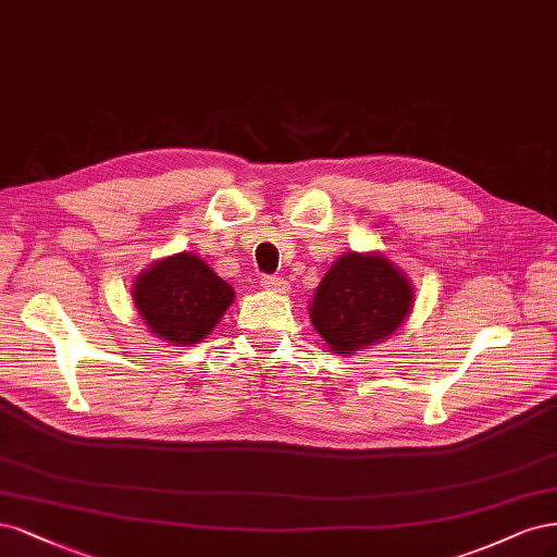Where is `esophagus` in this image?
<instances>
[{
	"label": "esophagus",
	"instance_id": "1",
	"mask_svg": "<svg viewBox=\"0 0 557 557\" xmlns=\"http://www.w3.org/2000/svg\"><path fill=\"white\" fill-rule=\"evenodd\" d=\"M261 286H263V289H271V292H277V294L289 292V282L282 280V277H275V275H263Z\"/></svg>",
	"mask_w": 557,
	"mask_h": 557
}]
</instances>
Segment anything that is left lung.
I'll return each instance as SVG.
<instances>
[{
  "label": "left lung",
  "instance_id": "8db88e82",
  "mask_svg": "<svg viewBox=\"0 0 557 557\" xmlns=\"http://www.w3.org/2000/svg\"><path fill=\"white\" fill-rule=\"evenodd\" d=\"M414 289L384 255L347 252L333 261L310 305L314 331L335 354L382 343L409 317Z\"/></svg>",
  "mask_w": 557,
  "mask_h": 557
}]
</instances>
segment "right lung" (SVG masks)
Here are the masks:
<instances>
[{
    "mask_svg": "<svg viewBox=\"0 0 557 557\" xmlns=\"http://www.w3.org/2000/svg\"><path fill=\"white\" fill-rule=\"evenodd\" d=\"M150 333L173 347H189L220 324L236 292L191 252L154 261L132 289Z\"/></svg>",
    "mask_w": 557,
    "mask_h": 557,
    "instance_id": "1",
    "label": "right lung"
}]
</instances>
